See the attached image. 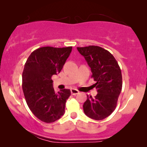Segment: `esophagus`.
Masks as SVG:
<instances>
[{"mask_svg":"<svg viewBox=\"0 0 147 147\" xmlns=\"http://www.w3.org/2000/svg\"><path fill=\"white\" fill-rule=\"evenodd\" d=\"M70 91H71V94L72 95H77V94L79 93V90H77V89H75V88H72V89H71V90H70Z\"/></svg>","mask_w":147,"mask_h":147,"instance_id":"1","label":"esophagus"}]
</instances>
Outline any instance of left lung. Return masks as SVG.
<instances>
[{"label": "left lung", "mask_w": 147, "mask_h": 147, "mask_svg": "<svg viewBox=\"0 0 147 147\" xmlns=\"http://www.w3.org/2000/svg\"><path fill=\"white\" fill-rule=\"evenodd\" d=\"M91 68L97 92L94 98L87 95L84 113L95 120L105 119L113 112L122 88L120 68L113 55L95 45L77 48Z\"/></svg>", "instance_id": "left-lung-1"}]
</instances>
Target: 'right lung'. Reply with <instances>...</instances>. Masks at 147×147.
<instances>
[{
  "label": "right lung",
  "mask_w": 147,
  "mask_h": 147,
  "mask_svg": "<svg viewBox=\"0 0 147 147\" xmlns=\"http://www.w3.org/2000/svg\"><path fill=\"white\" fill-rule=\"evenodd\" d=\"M72 47L36 49L28 57L22 75V88L28 107L36 117L52 123L65 113V102L70 90L55 92L52 77L59 73L68 58Z\"/></svg>",
  "instance_id": "right-lung-1"
}]
</instances>
